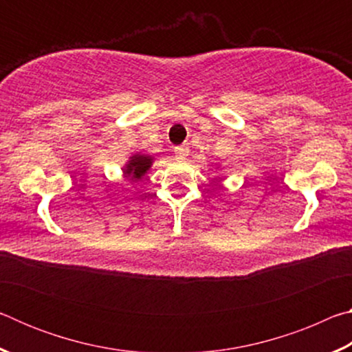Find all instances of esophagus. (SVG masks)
<instances>
[{"label":"esophagus","instance_id":"obj_1","mask_svg":"<svg viewBox=\"0 0 352 352\" xmlns=\"http://www.w3.org/2000/svg\"><path fill=\"white\" fill-rule=\"evenodd\" d=\"M189 153V147L188 146H177L175 147V155L178 160H184V157Z\"/></svg>","mask_w":352,"mask_h":352}]
</instances>
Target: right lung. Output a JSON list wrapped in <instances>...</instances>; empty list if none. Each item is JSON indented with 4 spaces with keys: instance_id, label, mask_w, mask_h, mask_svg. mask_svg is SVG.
Listing matches in <instances>:
<instances>
[{
    "instance_id": "1",
    "label": "right lung",
    "mask_w": 352,
    "mask_h": 352,
    "mask_svg": "<svg viewBox=\"0 0 352 352\" xmlns=\"http://www.w3.org/2000/svg\"><path fill=\"white\" fill-rule=\"evenodd\" d=\"M152 164V158L151 157H144V155H135L130 160V163L127 164V169L124 170L126 175L132 178V180H140L142 174H146V170L151 168Z\"/></svg>"
}]
</instances>
